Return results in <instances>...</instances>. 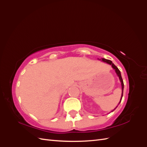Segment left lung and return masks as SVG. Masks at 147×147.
<instances>
[{
  "mask_svg": "<svg viewBox=\"0 0 147 147\" xmlns=\"http://www.w3.org/2000/svg\"><path fill=\"white\" fill-rule=\"evenodd\" d=\"M102 61L104 62V63H107L110 65H111L112 66L113 69L115 70V72L117 73V75L118 76L119 78V80L120 82H121V86H122V94H121V99H120V101L119 102V104L120 103V102L121 101V99H122V97H123V89H124V83H123V79H122V77H121V72H120L119 70L118 69L117 67L113 63H112V61H110V60H109V59H104V58H102Z\"/></svg>",
  "mask_w": 147,
  "mask_h": 147,
  "instance_id": "1",
  "label": "left lung"
}]
</instances>
